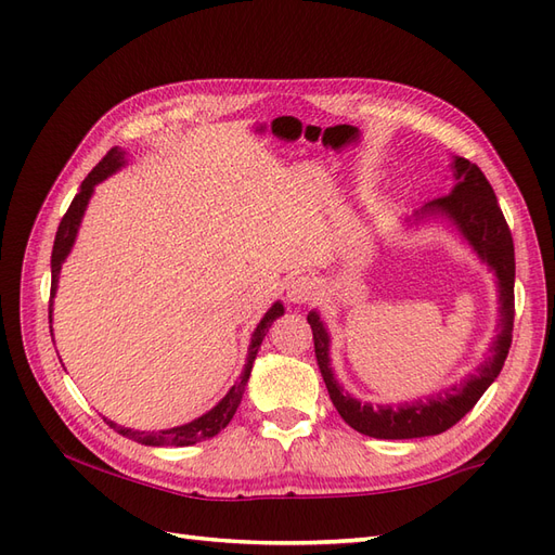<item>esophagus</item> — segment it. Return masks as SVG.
Masks as SVG:
<instances>
[{"label":"esophagus","instance_id":"1","mask_svg":"<svg viewBox=\"0 0 555 555\" xmlns=\"http://www.w3.org/2000/svg\"><path fill=\"white\" fill-rule=\"evenodd\" d=\"M287 300L294 306H300V304H308V300H312L317 296V282L308 275H294L287 280Z\"/></svg>","mask_w":555,"mask_h":555}]
</instances>
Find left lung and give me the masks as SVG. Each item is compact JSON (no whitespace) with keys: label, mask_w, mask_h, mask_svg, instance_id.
Segmentation results:
<instances>
[{"label":"left lung","mask_w":555,"mask_h":555,"mask_svg":"<svg viewBox=\"0 0 555 555\" xmlns=\"http://www.w3.org/2000/svg\"><path fill=\"white\" fill-rule=\"evenodd\" d=\"M453 188L447 196L428 201L424 208L414 210L402 220L405 229L442 224L456 231L461 241L469 245L477 259L489 268L498 287V326L495 338L489 345V354L465 375L461 382L444 386L442 391L405 402H373L359 400L343 389L331 365V333L322 312L317 308L308 312V324L314 335V354L319 371L326 382L328 396L335 410L354 430L377 440H412L430 438L451 428L477 405L483 391L498 379L512 347L514 328V241L509 227L502 217L495 192L479 171V166L463 157L451 155Z\"/></svg>","instance_id":"obj_1"}]
</instances>
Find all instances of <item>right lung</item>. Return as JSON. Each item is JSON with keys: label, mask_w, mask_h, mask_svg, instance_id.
Masks as SVG:
<instances>
[{"label": "right lung", "mask_w": 555, "mask_h": 555, "mask_svg": "<svg viewBox=\"0 0 555 555\" xmlns=\"http://www.w3.org/2000/svg\"><path fill=\"white\" fill-rule=\"evenodd\" d=\"M127 150L122 147H111L108 153L104 155V159L99 162L94 169L90 171V176L82 180L78 194L74 196L69 210L62 217V222L57 227V236H55V245H53V257H50V273H53V287H50V324H53V298L57 294V282H60V271H62V263L66 261V257L72 255V249L76 245L78 238V231L82 224V217H86V210L90 206V198L94 194V188L99 182H104L106 178H111L113 173H117L120 169L127 166ZM284 314V306L282 300H275V304L266 310V314L261 317V322L257 324L255 333H251L249 338V347H247V359H245V367L238 377V382L231 386L227 391V396L217 402L215 408H210L206 414H201L192 422L182 424V426H173V428H164V430H133V428H125L120 424L111 422V418H104V422L115 428L125 438L139 442V444H147V447H190L196 444L201 440H210L215 438L217 433L222 428H227V424L236 414L243 393H245V386L251 373V365H255V359L259 354V347L266 338L268 328L275 322L278 317ZM50 335H53V326H50Z\"/></svg>", "instance_id": "1"}]
</instances>
